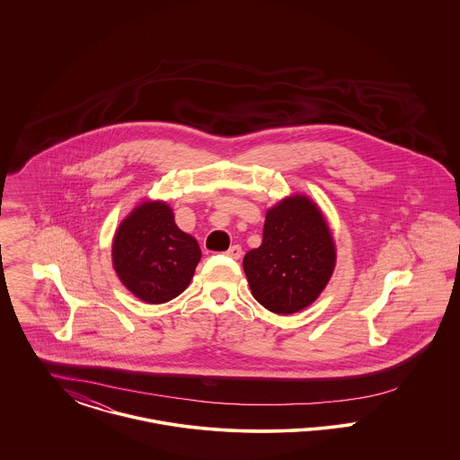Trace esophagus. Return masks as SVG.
<instances>
[{
    "instance_id": "34e87169",
    "label": "esophagus",
    "mask_w": 460,
    "mask_h": 460,
    "mask_svg": "<svg viewBox=\"0 0 460 460\" xmlns=\"http://www.w3.org/2000/svg\"><path fill=\"white\" fill-rule=\"evenodd\" d=\"M226 255L227 257H231V259H234V261H238L241 259V255H243V250H241L240 244H233L227 252H226Z\"/></svg>"
}]
</instances>
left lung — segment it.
Instances as JSON below:
<instances>
[{
	"mask_svg": "<svg viewBox=\"0 0 460 460\" xmlns=\"http://www.w3.org/2000/svg\"><path fill=\"white\" fill-rule=\"evenodd\" d=\"M336 248L328 222L304 195L267 210L262 244L243 269L253 298L274 314H295L317 300L334 270Z\"/></svg>",
	"mask_w": 460,
	"mask_h": 460,
	"instance_id": "left-lung-1",
	"label": "left lung"
}]
</instances>
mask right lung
Here are the masks:
<instances>
[{"instance_id":"add662e5","label":"right lung","mask_w":460,"mask_h":460,"mask_svg":"<svg viewBox=\"0 0 460 460\" xmlns=\"http://www.w3.org/2000/svg\"><path fill=\"white\" fill-rule=\"evenodd\" d=\"M199 259L198 241L175 226L172 208L164 201L137 205L119 226L111 244L119 279L146 304H165L181 295Z\"/></svg>"}]
</instances>
